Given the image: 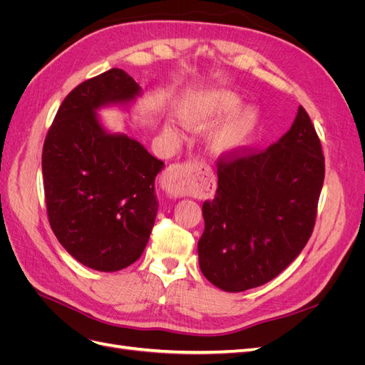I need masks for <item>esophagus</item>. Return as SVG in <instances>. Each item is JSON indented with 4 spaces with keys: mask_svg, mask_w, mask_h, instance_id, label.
<instances>
[{
    "mask_svg": "<svg viewBox=\"0 0 365 365\" xmlns=\"http://www.w3.org/2000/svg\"><path fill=\"white\" fill-rule=\"evenodd\" d=\"M164 185L173 195L182 193H197L204 189V185L208 182H215V176L204 164H172L165 169L163 175Z\"/></svg>",
    "mask_w": 365,
    "mask_h": 365,
    "instance_id": "34e87169",
    "label": "esophagus"
}]
</instances>
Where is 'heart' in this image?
Here are the masks:
<instances>
[{"mask_svg": "<svg viewBox=\"0 0 365 365\" xmlns=\"http://www.w3.org/2000/svg\"><path fill=\"white\" fill-rule=\"evenodd\" d=\"M242 98L231 90H213L187 98L178 109V118L187 129H204L213 121L227 117L208 137V149L217 157L230 155L244 148L259 123V111L254 106L239 108ZM164 135L176 140L180 132L172 123H165Z\"/></svg>", "mask_w": 365, "mask_h": 365, "instance_id": "heart-1", "label": "heart"}]
</instances>
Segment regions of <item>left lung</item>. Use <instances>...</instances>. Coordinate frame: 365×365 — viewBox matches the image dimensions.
Wrapping results in <instances>:
<instances>
[{
  "mask_svg": "<svg viewBox=\"0 0 365 365\" xmlns=\"http://www.w3.org/2000/svg\"><path fill=\"white\" fill-rule=\"evenodd\" d=\"M324 181L322 143L303 106L267 150L217 163L215 200L197 242L205 279L227 292L257 288L289 267L312 235Z\"/></svg>",
  "mask_w": 365,
  "mask_h": 365,
  "instance_id": "left-lung-1",
  "label": "left lung"
}]
</instances>
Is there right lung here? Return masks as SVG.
Here are the masks:
<instances>
[{
    "label": "right lung",
    "instance_id": "1",
    "mask_svg": "<svg viewBox=\"0 0 365 365\" xmlns=\"http://www.w3.org/2000/svg\"><path fill=\"white\" fill-rule=\"evenodd\" d=\"M140 85L111 68L65 97L46 137L42 176L54 236L85 267L114 272L138 260L158 212L164 163L135 138L108 130L98 109H129Z\"/></svg>",
    "mask_w": 365,
    "mask_h": 365
}]
</instances>
